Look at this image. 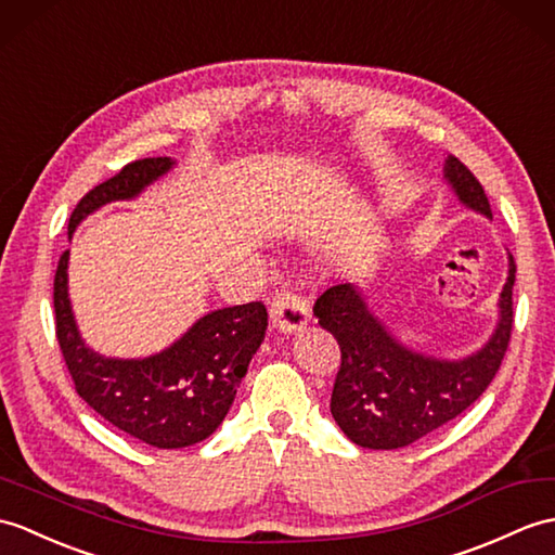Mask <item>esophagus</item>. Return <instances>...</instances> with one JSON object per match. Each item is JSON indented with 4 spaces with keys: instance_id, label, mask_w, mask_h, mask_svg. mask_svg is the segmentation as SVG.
<instances>
[{
    "instance_id": "obj_1",
    "label": "esophagus",
    "mask_w": 555,
    "mask_h": 555,
    "mask_svg": "<svg viewBox=\"0 0 555 555\" xmlns=\"http://www.w3.org/2000/svg\"><path fill=\"white\" fill-rule=\"evenodd\" d=\"M269 319H272V326L279 328L281 333H295L307 326L309 307L300 295H295L291 291H281L272 300V312H269Z\"/></svg>"
}]
</instances>
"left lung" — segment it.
Segmentation results:
<instances>
[{
	"label": "left lung",
	"instance_id": "left-lung-1",
	"mask_svg": "<svg viewBox=\"0 0 555 555\" xmlns=\"http://www.w3.org/2000/svg\"><path fill=\"white\" fill-rule=\"evenodd\" d=\"M444 179L466 208L492 219L485 189L459 158L444 160ZM515 262L499 295L492 336L468 357L440 359L395 338L354 283L328 288L314 302V317L340 345V371L331 414L347 440L364 449H399L463 414L501 366L513 328Z\"/></svg>",
	"mask_w": 555,
	"mask_h": 555
}]
</instances>
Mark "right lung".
Instances as JSON below:
<instances>
[{
	"label": "right lung",
	"mask_w": 555,
	"mask_h": 555,
	"mask_svg": "<svg viewBox=\"0 0 555 555\" xmlns=\"http://www.w3.org/2000/svg\"><path fill=\"white\" fill-rule=\"evenodd\" d=\"M175 165L172 158L125 165L77 203L68 236L103 205L141 196ZM68 260L70 250L59 260L54 309L56 338L77 395L115 428L151 447L182 449L210 437L229 414L238 383L264 340V305L248 302L203 314L182 338L156 354L106 357L92 350L77 328L68 295Z\"/></svg>",
	"instance_id": "obj_1"
}]
</instances>
